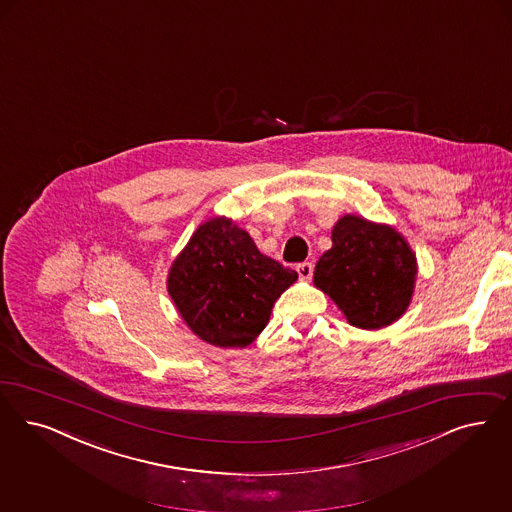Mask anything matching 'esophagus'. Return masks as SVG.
Wrapping results in <instances>:
<instances>
[{"mask_svg":"<svg viewBox=\"0 0 512 512\" xmlns=\"http://www.w3.org/2000/svg\"><path fill=\"white\" fill-rule=\"evenodd\" d=\"M297 272H299L300 280H310L314 274V265L312 263H300L297 265Z\"/></svg>","mask_w":512,"mask_h":512,"instance_id":"esophagus-1","label":"esophagus"}]
</instances>
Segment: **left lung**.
<instances>
[{
	"label": "left lung",
	"instance_id": "left-lung-1",
	"mask_svg": "<svg viewBox=\"0 0 512 512\" xmlns=\"http://www.w3.org/2000/svg\"><path fill=\"white\" fill-rule=\"evenodd\" d=\"M333 247L319 257L314 283L359 329H382L401 318L416 282V255L388 225L344 215Z\"/></svg>",
	"mask_w": 512,
	"mask_h": 512
}]
</instances>
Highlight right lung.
<instances>
[{"label": "right lung", "instance_id": "obj_1", "mask_svg": "<svg viewBox=\"0 0 512 512\" xmlns=\"http://www.w3.org/2000/svg\"><path fill=\"white\" fill-rule=\"evenodd\" d=\"M297 272L263 255L227 217L200 225L168 272V293L194 335L217 348H246Z\"/></svg>", "mask_w": 512, "mask_h": 512}]
</instances>
